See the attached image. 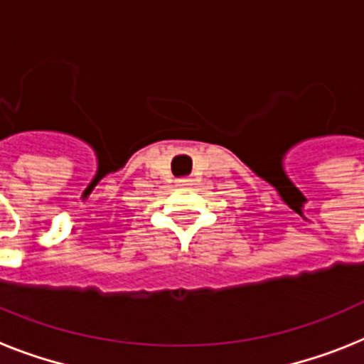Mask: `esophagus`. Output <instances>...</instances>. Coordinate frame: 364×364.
Listing matches in <instances>:
<instances>
[{"mask_svg":"<svg viewBox=\"0 0 364 364\" xmlns=\"http://www.w3.org/2000/svg\"><path fill=\"white\" fill-rule=\"evenodd\" d=\"M178 183H179V185H191L192 178H188V176H186V178H179Z\"/></svg>","mask_w":364,"mask_h":364,"instance_id":"1","label":"esophagus"}]
</instances>
